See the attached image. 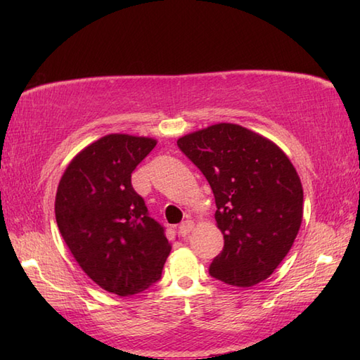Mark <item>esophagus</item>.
Returning <instances> with one entry per match:
<instances>
[{
  "label": "esophagus",
  "mask_w": 360,
  "mask_h": 360,
  "mask_svg": "<svg viewBox=\"0 0 360 360\" xmlns=\"http://www.w3.org/2000/svg\"><path fill=\"white\" fill-rule=\"evenodd\" d=\"M193 221L192 219H186V221H182V223L179 224V227H178V231H179V235L181 236H187L188 233H190V231H192L193 229Z\"/></svg>",
  "instance_id": "34e87169"
}]
</instances>
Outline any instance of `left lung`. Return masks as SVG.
<instances>
[{
    "label": "left lung",
    "instance_id": "obj_1",
    "mask_svg": "<svg viewBox=\"0 0 360 360\" xmlns=\"http://www.w3.org/2000/svg\"><path fill=\"white\" fill-rule=\"evenodd\" d=\"M178 147L215 196L224 248L209 274L238 288L266 280L288 255L302 224L303 188L294 165L274 142L235 124L187 134Z\"/></svg>",
    "mask_w": 360,
    "mask_h": 360
}]
</instances>
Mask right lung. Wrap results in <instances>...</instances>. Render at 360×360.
<instances>
[{
	"mask_svg": "<svg viewBox=\"0 0 360 360\" xmlns=\"http://www.w3.org/2000/svg\"><path fill=\"white\" fill-rule=\"evenodd\" d=\"M156 141L108 134L80 151L60 179L58 231L88 277L108 292L129 297L160 278L172 246L134 192L131 173Z\"/></svg>",
	"mask_w": 360,
	"mask_h": 360,
	"instance_id": "1",
	"label": "right lung"
}]
</instances>
